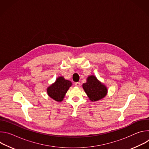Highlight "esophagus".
<instances>
[{
  "label": "esophagus",
  "instance_id": "obj_1",
  "mask_svg": "<svg viewBox=\"0 0 149 149\" xmlns=\"http://www.w3.org/2000/svg\"><path fill=\"white\" fill-rule=\"evenodd\" d=\"M75 86H77V87H79L80 86H81V84H80V82H77L75 83Z\"/></svg>",
  "mask_w": 149,
  "mask_h": 149
}]
</instances>
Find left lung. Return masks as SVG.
<instances>
[{"label":"left lung","mask_w":149,"mask_h":149,"mask_svg":"<svg viewBox=\"0 0 149 149\" xmlns=\"http://www.w3.org/2000/svg\"><path fill=\"white\" fill-rule=\"evenodd\" d=\"M82 87L92 101H96L104 98L107 93V89L97 78L91 75L88 77L87 82L82 84Z\"/></svg>","instance_id":"8db88e82"}]
</instances>
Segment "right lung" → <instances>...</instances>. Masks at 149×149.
<instances>
[{"instance_id":"add662e5","label":"right lung","mask_w":149,"mask_h":149,"mask_svg":"<svg viewBox=\"0 0 149 149\" xmlns=\"http://www.w3.org/2000/svg\"><path fill=\"white\" fill-rule=\"evenodd\" d=\"M71 85V81L65 79L62 77H59L55 83L47 88L48 94L54 100L62 101Z\"/></svg>"}]
</instances>
